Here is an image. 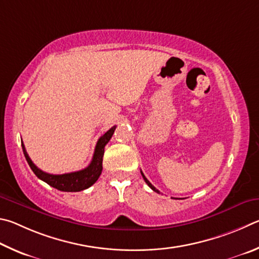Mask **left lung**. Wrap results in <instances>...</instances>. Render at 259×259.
I'll return each instance as SVG.
<instances>
[{"label": "left lung", "instance_id": "obj_1", "mask_svg": "<svg viewBox=\"0 0 259 259\" xmlns=\"http://www.w3.org/2000/svg\"><path fill=\"white\" fill-rule=\"evenodd\" d=\"M141 174H142V178L144 179V181H146V183H147V184L149 185V187H150V188H151V189H152V190H153V191H155V192H157V193H160V192H159V191H158V190H157V189H156L155 187H153V185H152V184H151L150 182H149V181H148V179H147V178H146V176H144V174L142 173V170H141Z\"/></svg>", "mask_w": 259, "mask_h": 259}]
</instances>
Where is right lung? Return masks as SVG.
I'll list each match as a JSON object with an SVG mask.
<instances>
[{"label": "right lung", "mask_w": 259, "mask_h": 259, "mask_svg": "<svg viewBox=\"0 0 259 259\" xmlns=\"http://www.w3.org/2000/svg\"><path fill=\"white\" fill-rule=\"evenodd\" d=\"M115 130H116V126L111 127L108 132L104 133L102 137L98 140L91 164L86 167V168L78 171H72V173L60 174V175L45 173V171L40 170L38 167H36L34 162L31 161L22 142H21V147H22V151H24L27 162H28L31 170L34 171V174L37 176L39 180L44 181L45 183L51 185L52 188L60 190V191H63V192H78V191H81V190L90 188L91 185H93L98 181L99 176L101 175L104 147H106V144L110 141Z\"/></svg>", "instance_id": "obj_1"}]
</instances>
